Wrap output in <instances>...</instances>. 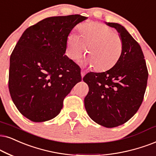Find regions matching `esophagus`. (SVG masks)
<instances>
[{"mask_svg":"<svg viewBox=\"0 0 156 156\" xmlns=\"http://www.w3.org/2000/svg\"><path fill=\"white\" fill-rule=\"evenodd\" d=\"M86 72L85 71V70H81V76H82V78H83L85 75H86Z\"/></svg>","mask_w":156,"mask_h":156,"instance_id":"1","label":"esophagus"}]
</instances>
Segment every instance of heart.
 I'll return each mask as SVG.
<instances>
[{
    "instance_id": "1",
    "label": "heart",
    "mask_w": 156,
    "mask_h": 156,
    "mask_svg": "<svg viewBox=\"0 0 156 156\" xmlns=\"http://www.w3.org/2000/svg\"><path fill=\"white\" fill-rule=\"evenodd\" d=\"M79 35L70 33L67 38L66 54L72 60H77L86 50L89 56L84 62L94 66L97 71L111 68L117 63L123 49L119 34L111 27L101 23L90 22L78 27Z\"/></svg>"
}]
</instances>
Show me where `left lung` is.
Instances as JSON below:
<instances>
[{
	"mask_svg": "<svg viewBox=\"0 0 156 156\" xmlns=\"http://www.w3.org/2000/svg\"><path fill=\"white\" fill-rule=\"evenodd\" d=\"M117 29L123 43L117 63L103 73H88L83 80L89 90L84 98L90 119L105 127L123 125L135 115L143 102L148 72L142 49L126 29L106 23Z\"/></svg>",
	"mask_w": 156,
	"mask_h": 156,
	"instance_id": "obj_1",
	"label": "left lung"
}]
</instances>
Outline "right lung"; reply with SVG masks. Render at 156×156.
Masks as SVG:
<instances>
[{"instance_id":"1","label":"right lung","mask_w":156,"mask_h":156,"mask_svg":"<svg viewBox=\"0 0 156 156\" xmlns=\"http://www.w3.org/2000/svg\"><path fill=\"white\" fill-rule=\"evenodd\" d=\"M88 18L49 17L27 28L10 57L9 88L22 115L35 122L58 115L63 100L81 80L78 65L65 55L69 34Z\"/></svg>"}]
</instances>
